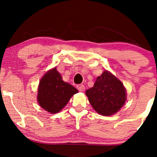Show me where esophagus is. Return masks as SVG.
<instances>
[{"mask_svg":"<svg viewBox=\"0 0 157 157\" xmlns=\"http://www.w3.org/2000/svg\"><path fill=\"white\" fill-rule=\"evenodd\" d=\"M77 89H78L80 91H85V86L82 84L77 85Z\"/></svg>","mask_w":157,"mask_h":157,"instance_id":"1","label":"esophagus"}]
</instances>
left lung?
<instances>
[{
    "mask_svg": "<svg viewBox=\"0 0 157 157\" xmlns=\"http://www.w3.org/2000/svg\"><path fill=\"white\" fill-rule=\"evenodd\" d=\"M86 94L94 109L104 116L117 112L126 100L123 84L107 71L97 77L93 87L86 90Z\"/></svg>",
    "mask_w": 157,
    "mask_h": 157,
    "instance_id": "left-lung-1",
    "label": "left lung"
}]
</instances>
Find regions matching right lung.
<instances>
[{
	"label": "right lung",
	"mask_w": 157,
	"mask_h": 157,
	"mask_svg": "<svg viewBox=\"0 0 157 157\" xmlns=\"http://www.w3.org/2000/svg\"><path fill=\"white\" fill-rule=\"evenodd\" d=\"M78 90L63 80L60 74L54 68L40 81L37 94L39 105L52 113L59 112Z\"/></svg>",
	"instance_id": "1"
}]
</instances>
